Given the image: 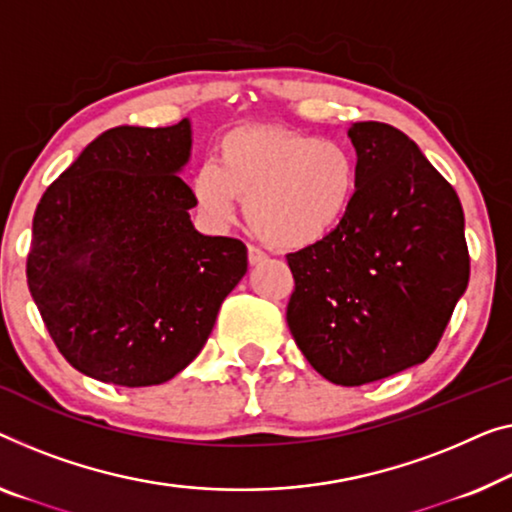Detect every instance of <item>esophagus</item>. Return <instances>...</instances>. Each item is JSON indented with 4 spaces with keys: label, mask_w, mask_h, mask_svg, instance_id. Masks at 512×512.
<instances>
[{
    "label": "esophagus",
    "mask_w": 512,
    "mask_h": 512,
    "mask_svg": "<svg viewBox=\"0 0 512 512\" xmlns=\"http://www.w3.org/2000/svg\"><path fill=\"white\" fill-rule=\"evenodd\" d=\"M264 259H266V253H264V250H259V248H255V246H248V262L250 264H262L264 262Z\"/></svg>",
    "instance_id": "obj_1"
}]
</instances>
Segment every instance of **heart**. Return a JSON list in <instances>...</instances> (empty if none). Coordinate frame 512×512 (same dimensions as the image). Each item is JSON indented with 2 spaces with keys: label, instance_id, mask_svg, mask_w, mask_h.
<instances>
[{
  "label": "heart",
  "instance_id": "b5f03b06",
  "mask_svg": "<svg viewBox=\"0 0 512 512\" xmlns=\"http://www.w3.org/2000/svg\"><path fill=\"white\" fill-rule=\"evenodd\" d=\"M204 220L230 225L239 200L257 236L299 250L326 239L356 200L358 163L345 142L273 126L234 128L218 144L216 163L190 181Z\"/></svg>",
  "mask_w": 512,
  "mask_h": 512
}]
</instances>
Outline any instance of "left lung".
I'll return each mask as SVG.
<instances>
[{
  "label": "left lung",
  "instance_id": "1",
  "mask_svg": "<svg viewBox=\"0 0 512 512\" xmlns=\"http://www.w3.org/2000/svg\"><path fill=\"white\" fill-rule=\"evenodd\" d=\"M358 190L347 218L289 253L287 324L308 363L361 386L423 363L469 282L460 197L414 140L379 121L349 128Z\"/></svg>",
  "mask_w": 512,
  "mask_h": 512
}]
</instances>
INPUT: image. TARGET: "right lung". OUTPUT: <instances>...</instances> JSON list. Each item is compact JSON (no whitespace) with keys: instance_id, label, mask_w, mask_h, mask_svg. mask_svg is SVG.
<instances>
[{"instance_id":"right-lung-1","label":"right lung","mask_w":512,"mask_h":512,"mask_svg":"<svg viewBox=\"0 0 512 512\" xmlns=\"http://www.w3.org/2000/svg\"><path fill=\"white\" fill-rule=\"evenodd\" d=\"M193 131L117 126L89 142L38 202L27 285L75 370L156 386L202 352L248 271L239 239L195 230L179 174Z\"/></svg>"}]
</instances>
